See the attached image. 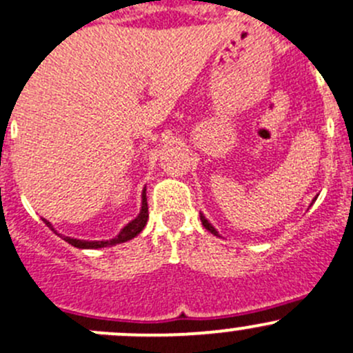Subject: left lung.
I'll use <instances>...</instances> for the list:
<instances>
[{
	"label": "left lung",
	"mask_w": 353,
	"mask_h": 353,
	"mask_svg": "<svg viewBox=\"0 0 353 353\" xmlns=\"http://www.w3.org/2000/svg\"><path fill=\"white\" fill-rule=\"evenodd\" d=\"M201 224H203V225H205V229H207V231H210V232H212V234H215V236H217V231H215V229H214V225H212V224H210V222H208V221H207V219H205V217H203V215H201Z\"/></svg>",
	"instance_id": "1"
}]
</instances>
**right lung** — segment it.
<instances>
[{
    "instance_id": "obj_1",
    "label": "right lung",
    "mask_w": 353,
    "mask_h": 353,
    "mask_svg": "<svg viewBox=\"0 0 353 353\" xmlns=\"http://www.w3.org/2000/svg\"><path fill=\"white\" fill-rule=\"evenodd\" d=\"M146 221H148V201H146V190H145L143 191L141 212H139V215L134 219V221L129 222V224L125 225L121 232H119L117 238L110 239V241H84V239H74V238H68V236H65L63 239L67 243H70L72 246H77V248H103V246H108V245H117V243L129 241V239H132L134 236H138L139 232L145 229ZM44 224H46L48 228H51V224L48 221H44Z\"/></svg>"
}]
</instances>
